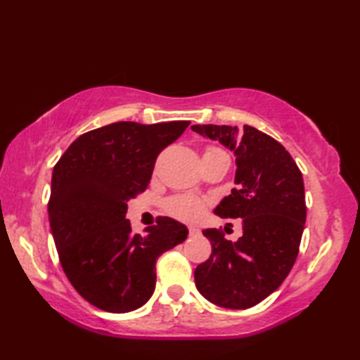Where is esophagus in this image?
Listing matches in <instances>:
<instances>
[{
	"mask_svg": "<svg viewBox=\"0 0 360 360\" xmlns=\"http://www.w3.org/2000/svg\"><path fill=\"white\" fill-rule=\"evenodd\" d=\"M198 232H200V229H198V227H193V226L188 227V233H190V235H195V233H198Z\"/></svg>",
	"mask_w": 360,
	"mask_h": 360,
	"instance_id": "esophagus-1",
	"label": "esophagus"
}]
</instances>
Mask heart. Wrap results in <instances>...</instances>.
<instances>
[{
	"label": "heart",
	"mask_w": 360,
	"mask_h": 360,
	"mask_svg": "<svg viewBox=\"0 0 360 360\" xmlns=\"http://www.w3.org/2000/svg\"><path fill=\"white\" fill-rule=\"evenodd\" d=\"M226 155V151H223L218 147H207L204 151V155ZM205 209V201L200 196L195 195H178V196H172L170 200L165 201V210L168 215H172L176 219L181 221H195L202 215V212Z\"/></svg>",
	"instance_id": "b5f03b06"
}]
</instances>
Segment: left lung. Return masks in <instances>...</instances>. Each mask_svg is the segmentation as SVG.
Wrapping results in <instances>:
<instances>
[{
	"instance_id": "left-lung-1",
	"label": "left lung",
	"mask_w": 360,
	"mask_h": 360,
	"mask_svg": "<svg viewBox=\"0 0 360 360\" xmlns=\"http://www.w3.org/2000/svg\"><path fill=\"white\" fill-rule=\"evenodd\" d=\"M192 129L235 153L236 187L213 212L243 219L236 241L226 240L221 229H204L212 254L195 269V285L221 308L248 309L285 281L297 259L307 221L302 172L280 142L254 127Z\"/></svg>"
}]
</instances>
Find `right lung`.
I'll return each mask as SVG.
<instances>
[{
	"label": "right lung",
	"mask_w": 360,
	"mask_h": 360,
	"mask_svg": "<svg viewBox=\"0 0 360 360\" xmlns=\"http://www.w3.org/2000/svg\"><path fill=\"white\" fill-rule=\"evenodd\" d=\"M188 125L116 122L91 129L53 167L48 213L58 259L93 307L114 314L141 308L155 290L158 258L187 238V227L167 217L133 233L125 213L147 190L159 153Z\"/></svg>",
	"instance_id": "right-lung-1"
}]
</instances>
